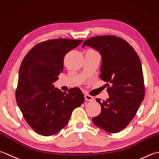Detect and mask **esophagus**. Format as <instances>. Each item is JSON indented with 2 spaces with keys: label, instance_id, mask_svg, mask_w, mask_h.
<instances>
[{
  "label": "esophagus",
  "instance_id": "obj_1",
  "mask_svg": "<svg viewBox=\"0 0 159 159\" xmlns=\"http://www.w3.org/2000/svg\"><path fill=\"white\" fill-rule=\"evenodd\" d=\"M84 98H85L86 101H89V102H91L94 100V98H93V97L90 95H84Z\"/></svg>",
  "mask_w": 159,
  "mask_h": 159
}]
</instances>
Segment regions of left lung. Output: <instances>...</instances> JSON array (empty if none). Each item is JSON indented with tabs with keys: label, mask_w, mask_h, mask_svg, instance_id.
<instances>
[{
	"label": "left lung",
	"mask_w": 159,
	"mask_h": 159,
	"mask_svg": "<svg viewBox=\"0 0 159 159\" xmlns=\"http://www.w3.org/2000/svg\"><path fill=\"white\" fill-rule=\"evenodd\" d=\"M91 47L102 56L100 78L107 84L109 98L96 99L102 107L93 124L109 133L125 129L134 117L145 97L141 62L138 54L124 39L112 35L87 39L82 47Z\"/></svg>",
	"instance_id": "8db88e82"
}]
</instances>
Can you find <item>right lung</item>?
Here are the masks:
<instances>
[{"mask_svg":"<svg viewBox=\"0 0 159 159\" xmlns=\"http://www.w3.org/2000/svg\"><path fill=\"white\" fill-rule=\"evenodd\" d=\"M82 41L58 38L41 42L22 61L16 102L25 121L39 134L48 137L57 133L67 125L73 110L84 102L80 89L64 93L53 84L63 72L66 54Z\"/></svg>","mask_w":159,"mask_h":159,"instance_id":"right-lung-1","label":"right lung"}]
</instances>
